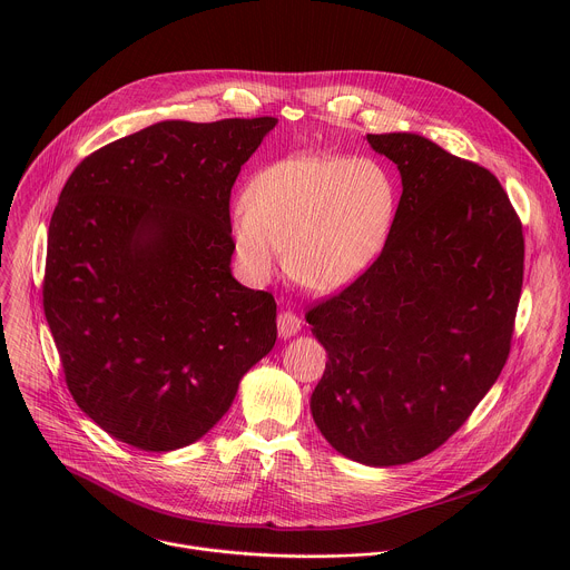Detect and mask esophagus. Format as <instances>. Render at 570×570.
<instances>
[{"instance_id": "34e87169", "label": "esophagus", "mask_w": 570, "mask_h": 570, "mask_svg": "<svg viewBox=\"0 0 570 570\" xmlns=\"http://www.w3.org/2000/svg\"><path fill=\"white\" fill-rule=\"evenodd\" d=\"M299 327H302V322H299V317L295 315V313H291V311H282L279 315H277V330H279V336L286 341V338H293L297 332H299Z\"/></svg>"}]
</instances>
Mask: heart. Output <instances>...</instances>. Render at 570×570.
Here are the masks:
<instances>
[{"label": "heart", "instance_id": "1", "mask_svg": "<svg viewBox=\"0 0 570 570\" xmlns=\"http://www.w3.org/2000/svg\"><path fill=\"white\" fill-rule=\"evenodd\" d=\"M396 212L394 180L372 157L299 155L253 176L232 216L236 259L266 282L284 246L288 275L311 293L352 284L381 253Z\"/></svg>", "mask_w": 570, "mask_h": 570}]
</instances>
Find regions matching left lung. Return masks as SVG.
I'll use <instances>...</instances> for the list:
<instances>
[{"label":"left lung","mask_w":570,"mask_h":570,"mask_svg":"<svg viewBox=\"0 0 570 570\" xmlns=\"http://www.w3.org/2000/svg\"><path fill=\"white\" fill-rule=\"evenodd\" d=\"M401 198L376 262L306 313L327 367L311 415L367 466L442 446L497 383L523 286V227L494 174L415 132L367 135Z\"/></svg>","instance_id":"1"}]
</instances>
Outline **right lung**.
Wrapping results in <instances>:
<instances>
[{"mask_svg":"<svg viewBox=\"0 0 570 570\" xmlns=\"http://www.w3.org/2000/svg\"><path fill=\"white\" fill-rule=\"evenodd\" d=\"M275 117L159 121L73 169L42 304L67 387L141 451L200 440L277 341V304L232 277L229 194Z\"/></svg>","mask_w":570,"mask_h":570,"instance_id":"1","label":"right lung"}]
</instances>
